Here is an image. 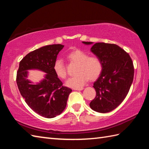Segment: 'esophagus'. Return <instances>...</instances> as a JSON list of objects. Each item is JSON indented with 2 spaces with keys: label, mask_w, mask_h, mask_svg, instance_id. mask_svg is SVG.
I'll list each match as a JSON object with an SVG mask.
<instances>
[{
  "label": "esophagus",
  "mask_w": 149,
  "mask_h": 149,
  "mask_svg": "<svg viewBox=\"0 0 149 149\" xmlns=\"http://www.w3.org/2000/svg\"><path fill=\"white\" fill-rule=\"evenodd\" d=\"M74 90H78V91H81L83 90V88H74Z\"/></svg>",
  "instance_id": "esophagus-1"
}]
</instances>
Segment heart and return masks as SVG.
I'll return each instance as SVG.
<instances>
[{"label": "heart", "mask_w": 149, "mask_h": 149, "mask_svg": "<svg viewBox=\"0 0 149 149\" xmlns=\"http://www.w3.org/2000/svg\"><path fill=\"white\" fill-rule=\"evenodd\" d=\"M70 63L77 65L75 76L69 78L66 85L73 88H80L88 80L95 81L102 72V63L97 56H89L87 53L79 49L74 50L67 54ZM54 70L57 76L65 79L67 72L61 59H56L54 64Z\"/></svg>", "instance_id": "obj_1"}]
</instances>
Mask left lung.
I'll return each instance as SVG.
<instances>
[{
  "instance_id": "obj_1",
  "label": "left lung",
  "mask_w": 149,
  "mask_h": 149,
  "mask_svg": "<svg viewBox=\"0 0 149 149\" xmlns=\"http://www.w3.org/2000/svg\"><path fill=\"white\" fill-rule=\"evenodd\" d=\"M91 51L102 61V72L93 83L96 97L90 106L95 111L108 113L116 108L127 96L134 78L133 63L129 54L115 44L96 43Z\"/></svg>"
}]
</instances>
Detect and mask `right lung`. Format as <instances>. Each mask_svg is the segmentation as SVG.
Listing matches in <instances>:
<instances>
[{
  "mask_svg": "<svg viewBox=\"0 0 149 149\" xmlns=\"http://www.w3.org/2000/svg\"><path fill=\"white\" fill-rule=\"evenodd\" d=\"M63 47L54 44L29 52L20 61L17 72V83L22 97L34 112L47 118L56 117L64 111L72 91L63 86L54 70L57 56ZM29 69H38L46 74L43 80L34 84L26 79Z\"/></svg>",
  "mask_w": 149,
  "mask_h": 149,
  "instance_id": "1",
  "label": "right lung"
}]
</instances>
